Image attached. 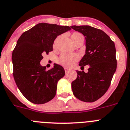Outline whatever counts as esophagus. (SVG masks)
I'll use <instances>...</instances> for the list:
<instances>
[{
  "label": "esophagus",
  "instance_id": "1",
  "mask_svg": "<svg viewBox=\"0 0 130 130\" xmlns=\"http://www.w3.org/2000/svg\"><path fill=\"white\" fill-rule=\"evenodd\" d=\"M65 72H66V73H67V72H69V69L68 68L65 67Z\"/></svg>",
  "mask_w": 130,
  "mask_h": 130
}]
</instances>
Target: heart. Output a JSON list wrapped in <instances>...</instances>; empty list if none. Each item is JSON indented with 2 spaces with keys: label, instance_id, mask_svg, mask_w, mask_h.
<instances>
[{
  "label": "heart",
  "instance_id": "heart-1",
  "mask_svg": "<svg viewBox=\"0 0 130 130\" xmlns=\"http://www.w3.org/2000/svg\"><path fill=\"white\" fill-rule=\"evenodd\" d=\"M83 36L81 34L78 33V32H74L71 35V39L74 43L79 39V37ZM56 43V41L54 42V45ZM78 56L76 54H63L60 56V57L58 59V62L61 65H63L65 67H70L72 66L73 64L78 60Z\"/></svg>",
  "mask_w": 130,
  "mask_h": 130
}]
</instances>
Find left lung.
Listing matches in <instances>:
<instances>
[{"label":"left lung","mask_w":130,"mask_h":130,"mask_svg":"<svg viewBox=\"0 0 130 130\" xmlns=\"http://www.w3.org/2000/svg\"><path fill=\"white\" fill-rule=\"evenodd\" d=\"M85 39V54L79 61L82 70L89 65L88 72L76 71L77 78L71 84L77 99L93 102L108 89L117 69L115 43L104 31L88 25L72 26Z\"/></svg>","instance_id":"left-lung-1"}]
</instances>
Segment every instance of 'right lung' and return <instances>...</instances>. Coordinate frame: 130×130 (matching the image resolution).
Masks as SVG:
<instances>
[{
    "mask_svg": "<svg viewBox=\"0 0 130 130\" xmlns=\"http://www.w3.org/2000/svg\"><path fill=\"white\" fill-rule=\"evenodd\" d=\"M70 30L68 26L39 23L17 41L12 53L13 78L21 93L31 102L45 104L56 94L57 84L65 75V70L54 63L47 71L40 61L43 54L52 51L56 37Z\"/></svg>",
    "mask_w": 130,
    "mask_h": 130,
    "instance_id": "1",
    "label": "right lung"
}]
</instances>
